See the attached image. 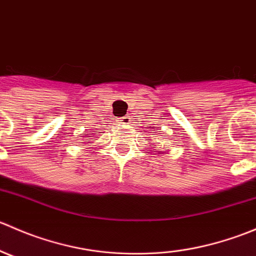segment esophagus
Returning <instances> with one entry per match:
<instances>
[{"label": "esophagus", "instance_id": "34e87169", "mask_svg": "<svg viewBox=\"0 0 256 256\" xmlns=\"http://www.w3.org/2000/svg\"><path fill=\"white\" fill-rule=\"evenodd\" d=\"M121 124H124V125H128L130 124V116H124V118H120Z\"/></svg>", "mask_w": 256, "mask_h": 256}]
</instances>
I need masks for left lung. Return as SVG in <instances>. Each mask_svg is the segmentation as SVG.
I'll return each instance as SVG.
<instances>
[{
	"mask_svg": "<svg viewBox=\"0 0 256 256\" xmlns=\"http://www.w3.org/2000/svg\"><path fill=\"white\" fill-rule=\"evenodd\" d=\"M167 148H168V147H166V150H164V151H160V152H158V154H162V152H166V151H167Z\"/></svg>",
	"mask_w": 256,
	"mask_h": 256,
	"instance_id": "8db88e82",
	"label": "left lung"
}]
</instances>
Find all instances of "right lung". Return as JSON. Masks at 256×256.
<instances>
[{
    "label": "right lung",
    "instance_id": "right-lung-1",
    "mask_svg": "<svg viewBox=\"0 0 256 256\" xmlns=\"http://www.w3.org/2000/svg\"><path fill=\"white\" fill-rule=\"evenodd\" d=\"M82 135H85V136H88V135H89V134H86V132H84V134H82Z\"/></svg>",
    "mask_w": 256,
    "mask_h": 256
}]
</instances>
